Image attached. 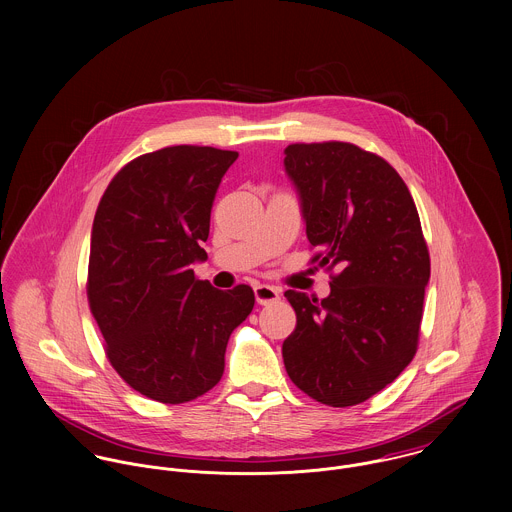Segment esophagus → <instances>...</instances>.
I'll use <instances>...</instances> for the list:
<instances>
[{
    "mask_svg": "<svg viewBox=\"0 0 512 512\" xmlns=\"http://www.w3.org/2000/svg\"><path fill=\"white\" fill-rule=\"evenodd\" d=\"M254 295H256V301H258L260 305H268V303H274V301L280 299V290L274 288V286L262 284V286H256V288H254Z\"/></svg>",
    "mask_w": 512,
    "mask_h": 512,
    "instance_id": "esophagus-1",
    "label": "esophagus"
}]
</instances>
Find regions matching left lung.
Instances as JSON below:
<instances>
[{
  "mask_svg": "<svg viewBox=\"0 0 512 512\" xmlns=\"http://www.w3.org/2000/svg\"><path fill=\"white\" fill-rule=\"evenodd\" d=\"M311 264L331 278L325 299L288 290L297 323L284 341L293 384L347 408L386 388L412 363L430 280L414 199L380 155L347 142L290 144Z\"/></svg>",
  "mask_w": 512,
  "mask_h": 512,
  "instance_id": "obj_1",
  "label": "left lung"
}]
</instances>
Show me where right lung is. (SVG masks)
<instances>
[{"mask_svg": "<svg viewBox=\"0 0 512 512\" xmlns=\"http://www.w3.org/2000/svg\"><path fill=\"white\" fill-rule=\"evenodd\" d=\"M236 151L171 146L126 163L106 187L92 224L86 295L106 359L136 392L185 404L224 372L230 333L254 292H222L191 268L205 260L211 209Z\"/></svg>", "mask_w": 512, "mask_h": 512, "instance_id": "obj_1", "label": "right lung"}]
</instances>
